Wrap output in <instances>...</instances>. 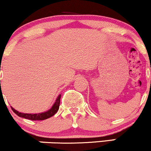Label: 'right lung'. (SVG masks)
Wrapping results in <instances>:
<instances>
[{
  "mask_svg": "<svg viewBox=\"0 0 151 151\" xmlns=\"http://www.w3.org/2000/svg\"><path fill=\"white\" fill-rule=\"evenodd\" d=\"M1 70V69H0ZM1 84V81H0ZM60 97H61V95H59L58 96L56 100H55V103H53V106L50 108V109H49L48 111H45V112L43 113H23L18 112V111H16V109H14L13 107H11L12 110L14 112L17 116L19 117H21V118H26V119L31 120V121H43V120L48 119V118H50L55 113H57V111H58L59 109V106H60Z\"/></svg>",
  "mask_w": 151,
  "mask_h": 151,
  "instance_id": "1",
  "label": "right lung"
}]
</instances>
